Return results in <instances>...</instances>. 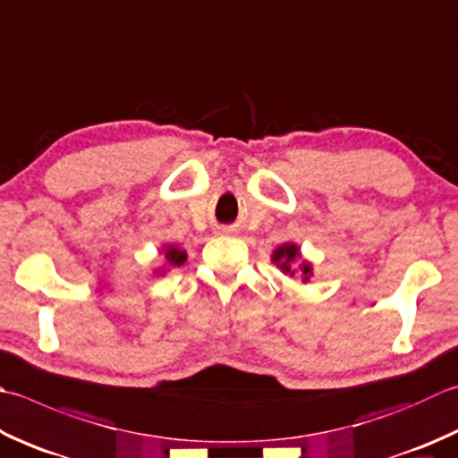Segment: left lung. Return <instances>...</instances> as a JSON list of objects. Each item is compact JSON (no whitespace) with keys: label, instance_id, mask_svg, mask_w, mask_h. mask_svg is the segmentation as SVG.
Segmentation results:
<instances>
[{"label":"left lung","instance_id":"8db88e82","mask_svg":"<svg viewBox=\"0 0 458 458\" xmlns=\"http://www.w3.org/2000/svg\"><path fill=\"white\" fill-rule=\"evenodd\" d=\"M298 258H300V248H298V246H295V244H284V246H277V248L274 250L272 262H274L276 266H280V270H282L284 274L293 276L295 270H292V264H293ZM300 272H301L303 282H308L310 276H311V264L301 262Z\"/></svg>","mask_w":458,"mask_h":458}]
</instances>
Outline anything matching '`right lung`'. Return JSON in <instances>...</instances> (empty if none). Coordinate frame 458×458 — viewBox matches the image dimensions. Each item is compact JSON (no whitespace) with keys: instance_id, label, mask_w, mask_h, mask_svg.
Returning a JSON list of instances; mask_svg holds the SVG:
<instances>
[{"instance_id":"right-lung-1","label":"right lung","mask_w":458,"mask_h":458,"mask_svg":"<svg viewBox=\"0 0 458 458\" xmlns=\"http://www.w3.org/2000/svg\"><path fill=\"white\" fill-rule=\"evenodd\" d=\"M165 256L168 259V264H173V266H181V264H184V259H186L184 250H178L176 246H166Z\"/></svg>"}]
</instances>
